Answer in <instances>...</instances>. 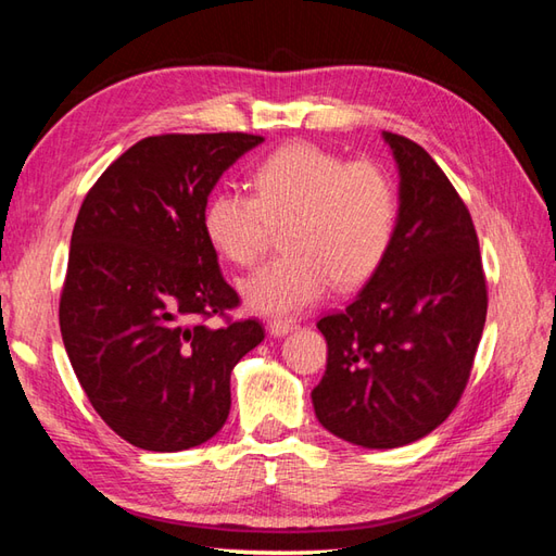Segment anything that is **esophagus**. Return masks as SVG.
Listing matches in <instances>:
<instances>
[{"label":"esophagus","instance_id":"34e87169","mask_svg":"<svg viewBox=\"0 0 556 556\" xmlns=\"http://www.w3.org/2000/svg\"><path fill=\"white\" fill-rule=\"evenodd\" d=\"M267 328H269V334L285 337V334H289L293 328H296V320H291V318H275V320L267 323Z\"/></svg>","mask_w":556,"mask_h":556}]
</instances>
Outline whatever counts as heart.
Wrapping results in <instances>:
<instances>
[{
    "instance_id": "heart-1",
    "label": "heart",
    "mask_w": 556,
    "mask_h": 556,
    "mask_svg": "<svg viewBox=\"0 0 556 556\" xmlns=\"http://www.w3.org/2000/svg\"><path fill=\"white\" fill-rule=\"evenodd\" d=\"M253 190L214 192L202 226L219 257L238 267L255 265L275 228H285V253L241 285L248 306L260 313H296L332 281L362 287L393 248L400 192L380 161H350L293 141L257 163Z\"/></svg>"
}]
</instances>
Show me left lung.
I'll list each match as a JSON object with an SVG mask.
<instances>
[{"label": "left lung", "mask_w": 556, "mask_h": 556, "mask_svg": "<svg viewBox=\"0 0 556 556\" xmlns=\"http://www.w3.org/2000/svg\"><path fill=\"white\" fill-rule=\"evenodd\" d=\"M400 166V219L386 263L344 311L318 320L328 366L315 417L364 448L419 441L458 407L486 320L472 216L417 141L386 132Z\"/></svg>", "instance_id": "obj_1"}]
</instances>
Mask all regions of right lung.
<instances>
[{"label": "right lung", "instance_id": "1", "mask_svg": "<svg viewBox=\"0 0 556 556\" xmlns=\"http://www.w3.org/2000/svg\"><path fill=\"white\" fill-rule=\"evenodd\" d=\"M263 137L156 135L86 192L60 293L64 350L119 439L173 453L210 441L231 409V371L265 340L204 236L216 180ZM212 317H222L214 329Z\"/></svg>", "mask_w": 556, "mask_h": 556}]
</instances>
